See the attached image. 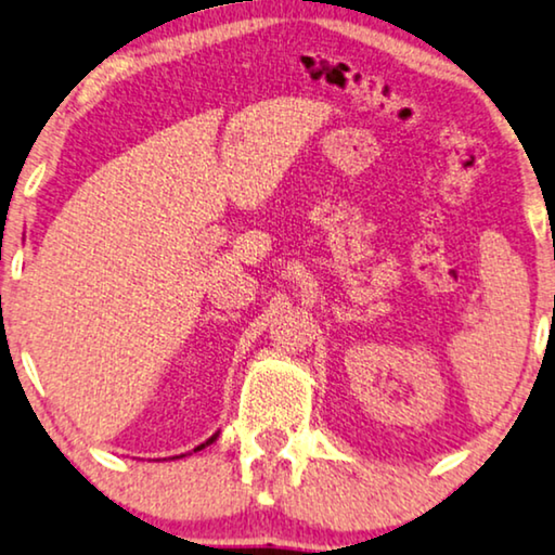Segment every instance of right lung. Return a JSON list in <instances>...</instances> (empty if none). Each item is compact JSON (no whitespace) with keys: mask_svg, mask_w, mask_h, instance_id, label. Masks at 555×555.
<instances>
[{"mask_svg":"<svg viewBox=\"0 0 555 555\" xmlns=\"http://www.w3.org/2000/svg\"><path fill=\"white\" fill-rule=\"evenodd\" d=\"M218 439V434H212V437L208 439V441H205V444H201V447H195V452H201V449H205V447H208V444H212V441H216ZM180 456H188V454H180Z\"/></svg>","mask_w":555,"mask_h":555,"instance_id":"add662e5","label":"right lung"}]
</instances>
